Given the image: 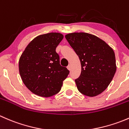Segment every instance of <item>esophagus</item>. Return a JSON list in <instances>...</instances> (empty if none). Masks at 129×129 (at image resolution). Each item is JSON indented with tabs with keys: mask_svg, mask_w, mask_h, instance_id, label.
Listing matches in <instances>:
<instances>
[{
	"mask_svg": "<svg viewBox=\"0 0 129 129\" xmlns=\"http://www.w3.org/2000/svg\"><path fill=\"white\" fill-rule=\"evenodd\" d=\"M71 68H72V66H71V65H69V66H67V69H68V70H69V71H71Z\"/></svg>",
	"mask_w": 129,
	"mask_h": 129,
	"instance_id": "34e87169",
	"label": "esophagus"
}]
</instances>
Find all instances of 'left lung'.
Masks as SVG:
<instances>
[{
  "mask_svg": "<svg viewBox=\"0 0 129 129\" xmlns=\"http://www.w3.org/2000/svg\"><path fill=\"white\" fill-rule=\"evenodd\" d=\"M65 37L80 61L81 74L75 80L79 91L91 97L101 94L116 72L114 50L103 40L90 34L73 32Z\"/></svg>",
  "mask_w": 129,
  "mask_h": 129,
  "instance_id": "8db88e82",
  "label": "left lung"
}]
</instances>
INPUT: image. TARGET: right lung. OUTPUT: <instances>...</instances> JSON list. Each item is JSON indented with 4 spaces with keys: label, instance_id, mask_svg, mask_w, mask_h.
<instances>
[{
    "label": "right lung",
    "instance_id": "1",
    "mask_svg": "<svg viewBox=\"0 0 129 129\" xmlns=\"http://www.w3.org/2000/svg\"><path fill=\"white\" fill-rule=\"evenodd\" d=\"M63 38L58 32L40 35L34 39L20 55L19 69L26 87L40 97H51L60 92L69 71L60 64L55 52Z\"/></svg>",
    "mask_w": 129,
    "mask_h": 129
}]
</instances>
